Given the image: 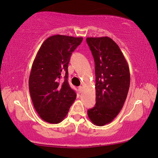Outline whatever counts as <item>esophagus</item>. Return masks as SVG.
Here are the masks:
<instances>
[{
    "mask_svg": "<svg viewBox=\"0 0 158 158\" xmlns=\"http://www.w3.org/2000/svg\"><path fill=\"white\" fill-rule=\"evenodd\" d=\"M82 91H83V87H82V86H79V91L80 93H81Z\"/></svg>",
    "mask_w": 158,
    "mask_h": 158,
    "instance_id": "obj_1",
    "label": "esophagus"
}]
</instances>
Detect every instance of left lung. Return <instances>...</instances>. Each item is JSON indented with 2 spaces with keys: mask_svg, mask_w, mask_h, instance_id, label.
<instances>
[{
  "mask_svg": "<svg viewBox=\"0 0 158 158\" xmlns=\"http://www.w3.org/2000/svg\"><path fill=\"white\" fill-rule=\"evenodd\" d=\"M86 42L95 62L96 106L88 110L93 124L111 122L121 110L130 85L128 63L115 42L107 36L88 37Z\"/></svg>",
  "mask_w": 158,
  "mask_h": 158,
  "instance_id": "obj_1",
  "label": "left lung"
}]
</instances>
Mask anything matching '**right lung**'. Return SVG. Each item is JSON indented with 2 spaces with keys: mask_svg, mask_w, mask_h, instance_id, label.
Returning a JSON list of instances; mask_svg holds the SVG:
<instances>
[{
  "mask_svg": "<svg viewBox=\"0 0 158 158\" xmlns=\"http://www.w3.org/2000/svg\"><path fill=\"white\" fill-rule=\"evenodd\" d=\"M82 40V37L64 35L50 36L42 44L32 64L30 96L37 113L48 123L61 122L76 99V93L67 81V68L72 52ZM62 73L65 74L63 82L59 81Z\"/></svg>",
  "mask_w": 158,
  "mask_h": 158,
  "instance_id": "add662e5",
  "label": "right lung"
}]
</instances>
